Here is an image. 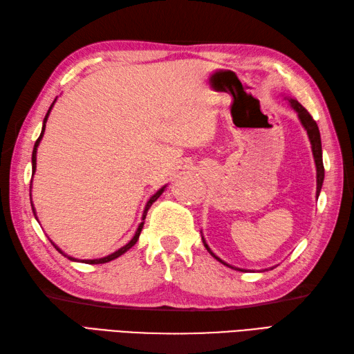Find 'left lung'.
<instances>
[{
    "label": "left lung",
    "instance_id": "obj_1",
    "mask_svg": "<svg viewBox=\"0 0 354 354\" xmlns=\"http://www.w3.org/2000/svg\"><path fill=\"white\" fill-rule=\"evenodd\" d=\"M290 102V106L295 109L297 112V117L300 120L301 126L305 127V131L309 136V141H311V147H313V154H314V160H315V167H317V196L320 195V191H322V186H323V180H324V167H323V151H322V138H320V131H318V126L315 123V120L311 117V114L300 105V103L296 100V99H288ZM203 243L205 246L207 251H209L214 258H216L218 261H221L222 264H225L228 267H231V269H236V267H232L230 264H227L225 261H222L219 257L214 255L209 245L205 243V240L203 237ZM273 269V267H272ZM240 272H243V269H237Z\"/></svg>",
    "mask_w": 354,
    "mask_h": 354
}]
</instances>
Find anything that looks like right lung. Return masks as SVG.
<instances>
[{"instance_id":"obj_1","label":"right lung","mask_w":354,"mask_h":354,"mask_svg":"<svg viewBox=\"0 0 354 354\" xmlns=\"http://www.w3.org/2000/svg\"><path fill=\"white\" fill-rule=\"evenodd\" d=\"M57 100V99H55ZM55 100L53 102V105L49 106V109H48V112H46V115H45V120H43V127H41V133H40V136L37 138V141H36V144H34V149H32V156H31V162H32V176H34V172H36V154H37V147H39V144H40V141H41V138H43V133H45V127H46V122H48V117H49V112H50V109H53V106H54V103H55ZM165 187L167 186H163V187H160L159 191L154 194L150 200L147 201V204H145V209H144V213H142V222L140 223V225H138V230H136V232H135V236L132 237V240L129 243H126L123 248H120L118 251H115V252H112L111 255H106V257H103V258H97V260H82V263H87V264H103V263H108V261H112V260H115V258H118L120 255H123L124 252H127L129 249H131L136 242H138V239H140V234H141V230H142V227H144V219H145V216H147V212H149V209L151 207V204L158 200V198L162 195V192L165 191ZM30 198H31V185H30ZM31 207H32V213H34V216H36V219H37V214H36V209H34V205H32V203H31ZM50 243L54 245V248L57 249V251L62 254V255H64V257H67L68 260L71 261H80V260H76V258H73V257H68L67 254H64L62 249H59L53 240H50Z\"/></svg>"}]
</instances>
